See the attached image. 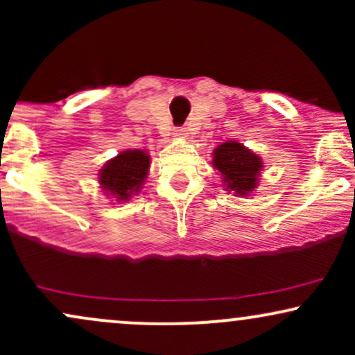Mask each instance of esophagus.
<instances>
[{
    "instance_id": "obj_1",
    "label": "esophagus",
    "mask_w": 355,
    "mask_h": 355,
    "mask_svg": "<svg viewBox=\"0 0 355 355\" xmlns=\"http://www.w3.org/2000/svg\"><path fill=\"white\" fill-rule=\"evenodd\" d=\"M173 135H175V137H178V138H187V137H189V130L183 128V126H180V128L175 130Z\"/></svg>"
}]
</instances>
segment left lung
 Here are the masks:
<instances>
[{
  "label": "left lung",
  "instance_id": "left-lung-1",
  "mask_svg": "<svg viewBox=\"0 0 355 355\" xmlns=\"http://www.w3.org/2000/svg\"><path fill=\"white\" fill-rule=\"evenodd\" d=\"M214 166L222 175L227 191L247 197L257 187L262 160L237 141H227L214 150Z\"/></svg>",
  "mask_w": 355,
  "mask_h": 355
}]
</instances>
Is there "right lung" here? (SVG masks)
I'll list each match as a JSON object with an SVG mask.
<instances>
[{
	"label": "right lung",
	"instance_id": "add662e5",
	"mask_svg": "<svg viewBox=\"0 0 355 355\" xmlns=\"http://www.w3.org/2000/svg\"><path fill=\"white\" fill-rule=\"evenodd\" d=\"M150 166V155L141 150H126L100 170V185L118 202L130 200L140 191Z\"/></svg>",
	"mask_w": 355,
	"mask_h": 355
}]
</instances>
